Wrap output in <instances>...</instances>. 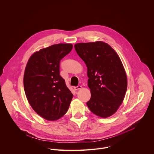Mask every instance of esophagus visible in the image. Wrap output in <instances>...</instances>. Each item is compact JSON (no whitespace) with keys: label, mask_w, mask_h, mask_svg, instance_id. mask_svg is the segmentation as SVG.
I'll return each mask as SVG.
<instances>
[{"label":"esophagus","mask_w":154,"mask_h":154,"mask_svg":"<svg viewBox=\"0 0 154 154\" xmlns=\"http://www.w3.org/2000/svg\"><path fill=\"white\" fill-rule=\"evenodd\" d=\"M82 86H80V85H79V86H77L74 87V90H75V91L79 90H80V89H82Z\"/></svg>","instance_id":"obj_1"}]
</instances>
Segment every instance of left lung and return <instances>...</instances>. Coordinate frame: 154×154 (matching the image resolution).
I'll use <instances>...</instances> for the list:
<instances>
[{"label": "left lung", "instance_id": "1", "mask_svg": "<svg viewBox=\"0 0 154 154\" xmlns=\"http://www.w3.org/2000/svg\"><path fill=\"white\" fill-rule=\"evenodd\" d=\"M74 48L87 67L91 92L87 106L100 118L112 116L122 104L127 88L126 72L119 55L102 41L77 43Z\"/></svg>", "mask_w": 154, "mask_h": 154}]
</instances>
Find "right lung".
<instances>
[{"instance_id":"right-lung-1","label":"right lung","mask_w":154,"mask_h":154,"mask_svg":"<svg viewBox=\"0 0 154 154\" xmlns=\"http://www.w3.org/2000/svg\"><path fill=\"white\" fill-rule=\"evenodd\" d=\"M72 44H57L34 52L24 74L26 97L33 110L48 121L67 112L73 94L60 75V60L72 49Z\"/></svg>"}]
</instances>
